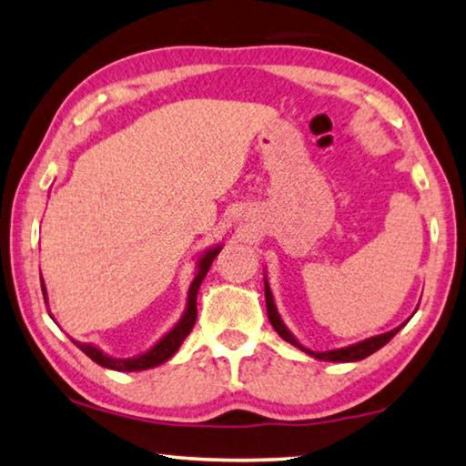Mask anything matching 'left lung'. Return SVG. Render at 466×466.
I'll return each mask as SVG.
<instances>
[{"mask_svg": "<svg viewBox=\"0 0 466 466\" xmlns=\"http://www.w3.org/2000/svg\"><path fill=\"white\" fill-rule=\"evenodd\" d=\"M265 302H267V314H269V320L273 329L278 330V335L283 339V341L291 343L294 347H298V350H302L304 353H309V356L317 358V360H322V361H360L364 360L368 356H372L374 351L380 350V347H384L386 343L390 341V339L399 333L400 329H403V325L389 330V333H382V335H376V337H370V339H364V341L360 343H353V345H347V347H339V350H329V351H312L309 350V347H304L302 343L298 341V339L294 337V333L283 325V320L279 317L278 312V306H275V299H273V294H271V288H269V281H267V275H265Z\"/></svg>", "mask_w": 466, "mask_h": 466, "instance_id": "1", "label": "left lung"}]
</instances>
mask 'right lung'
I'll list each match as a JSON object with an SVG mask.
<instances>
[{"mask_svg":"<svg viewBox=\"0 0 466 466\" xmlns=\"http://www.w3.org/2000/svg\"><path fill=\"white\" fill-rule=\"evenodd\" d=\"M219 250H222V244H216V247H211L205 252H201L199 261H197V273H195L191 288H188V294H187V306H185L183 317L178 319L177 325L172 327L168 333L160 339V341H156L152 347H149L147 351L139 353V356H136V358H113L102 350H98L96 345L80 343V341H76V339H72V341L80 347V350L92 361H96L98 366L108 368V370H116V372H141V370L156 368V366L164 364V361H168L178 351V347L183 345L187 335L191 333V329L197 320V294H199V288L205 279V275H208L209 267H211V263H214V258L218 257ZM41 288H43V296L46 302V288H45L43 278H41Z\"/></svg>","mask_w":466,"mask_h":466,"instance_id":"obj_1","label":"right lung"}]
</instances>
